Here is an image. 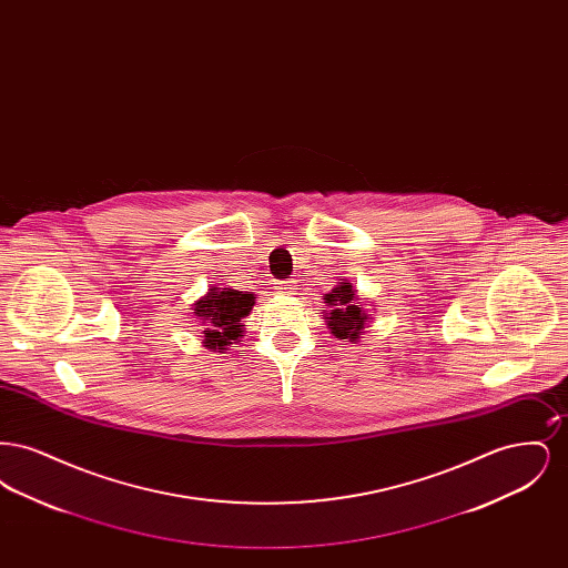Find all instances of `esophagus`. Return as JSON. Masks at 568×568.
Returning <instances> with one entry per match:
<instances>
[{"instance_id":"34e87169","label":"esophagus","mask_w":568,"mask_h":568,"mask_svg":"<svg viewBox=\"0 0 568 568\" xmlns=\"http://www.w3.org/2000/svg\"><path fill=\"white\" fill-rule=\"evenodd\" d=\"M276 285V290H281L283 294H290L296 285H294V281H278V283H274Z\"/></svg>"}]
</instances>
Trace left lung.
I'll use <instances>...</instances> for the list:
<instances>
[{"label":"left lung","mask_w":568,"mask_h":568,"mask_svg":"<svg viewBox=\"0 0 568 568\" xmlns=\"http://www.w3.org/2000/svg\"><path fill=\"white\" fill-rule=\"evenodd\" d=\"M325 300L329 304L327 322L329 329L336 338H349L355 341L359 338V329L368 322V315L364 313L362 304L357 302V296L352 290L349 283H341L338 287L332 290V294H325Z\"/></svg>","instance_id":"left-lung-1"}]
</instances>
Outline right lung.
<instances>
[{
	"instance_id": "right-lung-1",
	"label": "right lung",
	"mask_w": 568,
	"mask_h": 568,
	"mask_svg": "<svg viewBox=\"0 0 568 568\" xmlns=\"http://www.w3.org/2000/svg\"><path fill=\"white\" fill-rule=\"evenodd\" d=\"M255 304L253 294H243L236 290L213 287L206 296L195 302L193 313L209 325L204 329V343L209 349H225L239 336H243L241 320L251 313Z\"/></svg>"
}]
</instances>
